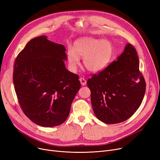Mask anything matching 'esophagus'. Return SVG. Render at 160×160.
Segmentation results:
<instances>
[{"mask_svg": "<svg viewBox=\"0 0 160 160\" xmlns=\"http://www.w3.org/2000/svg\"><path fill=\"white\" fill-rule=\"evenodd\" d=\"M80 83H81V84L82 86H85L86 84V83H87V80L83 77L80 78Z\"/></svg>", "mask_w": 160, "mask_h": 160, "instance_id": "obj_1", "label": "esophagus"}]
</instances>
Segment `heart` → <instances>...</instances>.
<instances>
[{
    "label": "heart",
    "mask_w": 160,
    "mask_h": 160,
    "mask_svg": "<svg viewBox=\"0 0 160 160\" xmlns=\"http://www.w3.org/2000/svg\"><path fill=\"white\" fill-rule=\"evenodd\" d=\"M114 48L110 41L95 38H84L77 41L67 52V62L70 69L74 71L83 58L86 68L91 72L102 70L110 62Z\"/></svg>",
    "instance_id": "b5f03b06"
}]
</instances>
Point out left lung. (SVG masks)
I'll list each match as a JSON object with an SVG mask.
<instances>
[{"label": "left lung", "mask_w": 160, "mask_h": 160, "mask_svg": "<svg viewBox=\"0 0 160 160\" xmlns=\"http://www.w3.org/2000/svg\"><path fill=\"white\" fill-rule=\"evenodd\" d=\"M87 84L100 121L116 124L128 119L140 106L146 90L135 47L128 43L117 60L92 75Z\"/></svg>", "instance_id": "1"}]
</instances>
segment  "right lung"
I'll return each mask as SVG.
<instances>
[{"label":"right lung","instance_id":"right-lung-1","mask_svg":"<svg viewBox=\"0 0 160 160\" xmlns=\"http://www.w3.org/2000/svg\"><path fill=\"white\" fill-rule=\"evenodd\" d=\"M65 47L42 36L31 39L15 61L13 81L23 113L44 127L62 124L81 84L66 69Z\"/></svg>","mask_w":160,"mask_h":160}]
</instances>
